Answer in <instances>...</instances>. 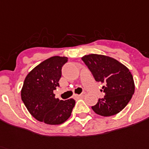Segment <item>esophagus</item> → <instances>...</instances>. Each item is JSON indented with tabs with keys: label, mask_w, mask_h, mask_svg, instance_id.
<instances>
[{
	"label": "esophagus",
	"mask_w": 149,
	"mask_h": 149,
	"mask_svg": "<svg viewBox=\"0 0 149 149\" xmlns=\"http://www.w3.org/2000/svg\"><path fill=\"white\" fill-rule=\"evenodd\" d=\"M75 97L77 98H82L84 97V95H83V94H80V95H75Z\"/></svg>",
	"instance_id": "obj_1"
}]
</instances>
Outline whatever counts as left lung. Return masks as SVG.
<instances>
[{
  "label": "left lung",
  "instance_id": "8db88e82",
  "mask_svg": "<svg viewBox=\"0 0 149 149\" xmlns=\"http://www.w3.org/2000/svg\"><path fill=\"white\" fill-rule=\"evenodd\" d=\"M97 82L104 85L105 95L92 108L97 114L110 117L118 113L127 105L134 94L133 77L129 69L112 57L88 54L82 57Z\"/></svg>",
  "mask_w": 149,
  "mask_h": 149
}]
</instances>
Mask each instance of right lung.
<instances>
[{
  "instance_id": "right-lung-1",
  "label": "right lung",
  "mask_w": 149,
  "mask_h": 149,
  "mask_svg": "<svg viewBox=\"0 0 149 149\" xmlns=\"http://www.w3.org/2000/svg\"><path fill=\"white\" fill-rule=\"evenodd\" d=\"M67 61L66 57H50L35 67L25 79L21 98L29 112L38 121L58 125L70 117L75 100H59L54 94V90L60 86L61 70Z\"/></svg>"
}]
</instances>
